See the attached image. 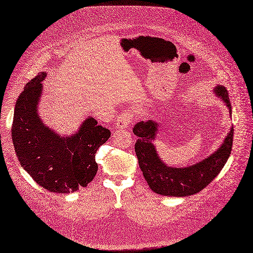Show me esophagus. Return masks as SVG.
Wrapping results in <instances>:
<instances>
[{"instance_id":"1","label":"esophagus","mask_w":253,"mask_h":253,"mask_svg":"<svg viewBox=\"0 0 253 253\" xmlns=\"http://www.w3.org/2000/svg\"><path fill=\"white\" fill-rule=\"evenodd\" d=\"M134 122V115L129 111H124L117 118L116 126L118 128H126Z\"/></svg>"}]
</instances>
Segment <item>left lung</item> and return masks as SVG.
<instances>
[{"mask_svg":"<svg viewBox=\"0 0 253 253\" xmlns=\"http://www.w3.org/2000/svg\"><path fill=\"white\" fill-rule=\"evenodd\" d=\"M214 91L224 102L231 113L232 105L225 87L218 85ZM158 126V123L148 120L136 124L133 128L134 134L139 137L135 144V152L149 187L155 194L168 197H186L198 194L219 174L230 158L234 127H231L221 146L209 155V158L186 168H175L168 167L163 163L152 144L156 137Z\"/></svg>","mask_w":253,"mask_h":253,"instance_id":"1","label":"left lung"}]
</instances>
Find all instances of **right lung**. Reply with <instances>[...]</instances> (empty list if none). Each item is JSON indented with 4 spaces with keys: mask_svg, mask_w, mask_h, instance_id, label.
<instances>
[{
    "mask_svg": "<svg viewBox=\"0 0 253 253\" xmlns=\"http://www.w3.org/2000/svg\"><path fill=\"white\" fill-rule=\"evenodd\" d=\"M41 72L26 84L16 101L11 133L17 159L43 188L70 194L86 187L98 171L95 153L111 131L88 116L74 136L61 137L38 115L42 95Z\"/></svg>",
    "mask_w": 253,
    "mask_h": 253,
    "instance_id": "right-lung-1",
    "label": "right lung"
}]
</instances>
